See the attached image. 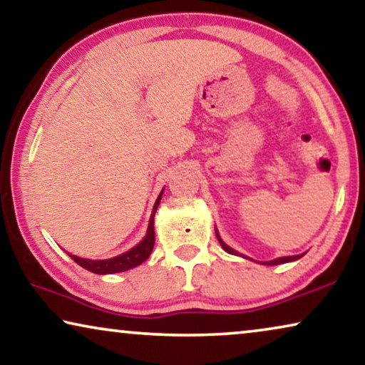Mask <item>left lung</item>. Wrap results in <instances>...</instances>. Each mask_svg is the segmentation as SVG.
Segmentation results:
<instances>
[{
  "mask_svg": "<svg viewBox=\"0 0 365 365\" xmlns=\"http://www.w3.org/2000/svg\"><path fill=\"white\" fill-rule=\"evenodd\" d=\"M217 236V235H216ZM217 241H220V244L222 246V249H225L226 252H230V254H236L237 255V252L235 251V249H231L230 246H226L225 242L221 241V237L217 236ZM303 254H300V255H290V257H279V259H275V260H270V262H264L265 265H279V264H285V262H292V260H297V259H300Z\"/></svg>",
  "mask_w": 365,
  "mask_h": 365,
  "instance_id": "1",
  "label": "left lung"
}]
</instances>
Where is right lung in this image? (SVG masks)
<instances>
[{
  "mask_svg": "<svg viewBox=\"0 0 365 365\" xmlns=\"http://www.w3.org/2000/svg\"><path fill=\"white\" fill-rule=\"evenodd\" d=\"M160 198H162V193L159 195V198H157V201H155L154 210H152L148 235H145V237L138 244V246L130 249V251L118 255V257L106 259V260L81 259V257H77V255H72V254H70V257H72L75 262L81 265L83 269L93 272V274H101V275L103 274H116V272H124V270H129L133 267H138V265L143 264L144 260L149 257L152 252V247H154V242H155L154 215L157 211V206H159V203H160Z\"/></svg>",
  "mask_w": 365,
  "mask_h": 365,
  "instance_id": "1",
  "label": "right lung"
}]
</instances>
